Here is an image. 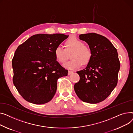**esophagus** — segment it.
Listing matches in <instances>:
<instances>
[{
  "label": "esophagus",
  "instance_id": "1",
  "mask_svg": "<svg viewBox=\"0 0 133 133\" xmlns=\"http://www.w3.org/2000/svg\"><path fill=\"white\" fill-rule=\"evenodd\" d=\"M73 73H74V72L72 71H68V75H71Z\"/></svg>",
  "mask_w": 133,
  "mask_h": 133
}]
</instances>
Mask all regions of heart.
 <instances>
[{
  "label": "heart",
  "mask_w": 133,
  "mask_h": 133,
  "mask_svg": "<svg viewBox=\"0 0 133 133\" xmlns=\"http://www.w3.org/2000/svg\"><path fill=\"white\" fill-rule=\"evenodd\" d=\"M84 44L82 41L76 37H71L66 41V50L62 46H57L55 50V56L58 62L63 63L68 58V52H72L70 55L72 59L64 63L63 66L71 70L78 69L82 64H88L92 57L91 49Z\"/></svg>",
  "instance_id": "b5f03b06"
}]
</instances>
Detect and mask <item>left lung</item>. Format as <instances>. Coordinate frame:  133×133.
<instances>
[{"instance_id":"left-lung-1","label":"left lung","mask_w":133,"mask_h":133,"mask_svg":"<svg viewBox=\"0 0 133 133\" xmlns=\"http://www.w3.org/2000/svg\"><path fill=\"white\" fill-rule=\"evenodd\" d=\"M79 37L88 44L92 55L87 67L77 72L80 80L75 84L74 90L84 102L97 104L107 98L118 83L120 68L118 52L102 35L92 33Z\"/></svg>"}]
</instances>
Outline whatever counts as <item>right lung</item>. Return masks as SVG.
I'll list each match as a JSON object with an SVG mask.
<instances>
[{
	"label": "right lung",
	"instance_id": "right-lung-1",
	"mask_svg": "<svg viewBox=\"0 0 133 133\" xmlns=\"http://www.w3.org/2000/svg\"><path fill=\"white\" fill-rule=\"evenodd\" d=\"M69 35L38 34L20 45L12 59L13 84L20 95L37 105L50 101L57 90L58 78L68 70L56 61L55 50Z\"/></svg>",
	"mask_w": 133,
	"mask_h": 133
}]
</instances>
